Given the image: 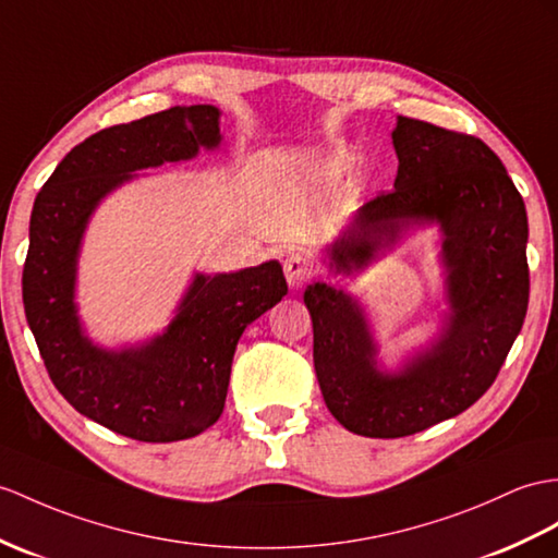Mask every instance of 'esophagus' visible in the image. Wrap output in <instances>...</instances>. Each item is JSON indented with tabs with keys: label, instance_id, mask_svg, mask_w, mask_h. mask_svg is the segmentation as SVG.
Here are the masks:
<instances>
[{
	"label": "esophagus",
	"instance_id": "esophagus-1",
	"mask_svg": "<svg viewBox=\"0 0 558 558\" xmlns=\"http://www.w3.org/2000/svg\"><path fill=\"white\" fill-rule=\"evenodd\" d=\"M283 275H287L291 289H301L315 277V263L301 253H291L287 260H283Z\"/></svg>",
	"mask_w": 558,
	"mask_h": 558
}]
</instances>
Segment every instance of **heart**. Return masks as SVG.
Wrapping results in <instances>:
<instances>
[{
    "label": "heart",
    "instance_id": "1",
    "mask_svg": "<svg viewBox=\"0 0 558 558\" xmlns=\"http://www.w3.org/2000/svg\"><path fill=\"white\" fill-rule=\"evenodd\" d=\"M341 166H343V160H333V168L331 170H341Z\"/></svg>",
    "mask_w": 558,
    "mask_h": 558
}]
</instances>
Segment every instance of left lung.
<instances>
[{
  "instance_id": "obj_1",
  "label": "left lung",
  "mask_w": 558,
  "mask_h": 558,
  "mask_svg": "<svg viewBox=\"0 0 558 558\" xmlns=\"http://www.w3.org/2000/svg\"><path fill=\"white\" fill-rule=\"evenodd\" d=\"M392 146L396 189L364 203L331 246V267L362 269L407 227L438 222L452 312L436 343L400 374H381L357 303L326 283L307 287L324 402L364 438H404L469 410L495 384L530 295L525 206L493 148L404 116Z\"/></svg>"
}]
</instances>
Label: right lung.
I'll return each mask as SVG.
<instances>
[{"label": "right lung", "mask_w": 558, "mask_h": 558, "mask_svg": "<svg viewBox=\"0 0 558 558\" xmlns=\"http://www.w3.org/2000/svg\"><path fill=\"white\" fill-rule=\"evenodd\" d=\"M217 120L215 106H174L92 134L59 162L33 206L23 307L51 384L80 414L132 440H186L213 426L243 329L289 293L281 265L269 260L196 275L168 331L142 348L101 350L80 331L75 263L92 210L130 172L215 148Z\"/></svg>", "instance_id": "1"}]
</instances>
